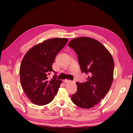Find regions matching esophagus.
Returning <instances> with one entry per match:
<instances>
[{"instance_id":"1","label":"esophagus","mask_w":133,"mask_h":133,"mask_svg":"<svg viewBox=\"0 0 133 133\" xmlns=\"http://www.w3.org/2000/svg\"><path fill=\"white\" fill-rule=\"evenodd\" d=\"M64 83H68V82H70V80H68V79H65V80H64Z\"/></svg>"}]
</instances>
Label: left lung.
<instances>
[{"instance_id": "1", "label": "left lung", "mask_w": 133, "mask_h": 133, "mask_svg": "<svg viewBox=\"0 0 133 133\" xmlns=\"http://www.w3.org/2000/svg\"><path fill=\"white\" fill-rule=\"evenodd\" d=\"M68 46L78 55L82 72L89 75L86 82L76 83L77 90L71 99L81 108H91L105 96L111 86L114 70L112 57L103 45L91 38H76L69 42Z\"/></svg>"}]
</instances>
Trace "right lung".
<instances>
[{
	"instance_id": "add662e5",
	"label": "right lung",
	"mask_w": 133,
	"mask_h": 133,
	"mask_svg": "<svg viewBox=\"0 0 133 133\" xmlns=\"http://www.w3.org/2000/svg\"><path fill=\"white\" fill-rule=\"evenodd\" d=\"M68 41L67 38H55L39 43L25 54L20 67V79L24 92L30 101L39 106L50 103L58 91L62 81L51 79L48 75L55 71L52 65L56 55Z\"/></svg>"
}]
</instances>
